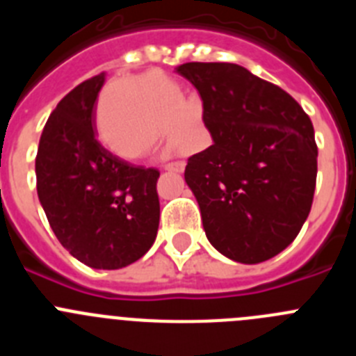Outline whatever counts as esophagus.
Returning a JSON list of instances; mask_svg holds the SVG:
<instances>
[{"instance_id": "34e87169", "label": "esophagus", "mask_w": 356, "mask_h": 356, "mask_svg": "<svg viewBox=\"0 0 356 356\" xmlns=\"http://www.w3.org/2000/svg\"><path fill=\"white\" fill-rule=\"evenodd\" d=\"M165 171H172V172H184L185 169V162H171V163H165L163 165Z\"/></svg>"}]
</instances>
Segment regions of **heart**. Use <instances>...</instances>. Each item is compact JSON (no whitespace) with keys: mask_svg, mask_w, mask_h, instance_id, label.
Returning a JSON list of instances; mask_svg holds the SVG:
<instances>
[{"mask_svg":"<svg viewBox=\"0 0 356 356\" xmlns=\"http://www.w3.org/2000/svg\"><path fill=\"white\" fill-rule=\"evenodd\" d=\"M197 118L181 102L180 87L159 72L114 81L99 103L97 128L105 146L127 160H137L160 143L163 127L175 151L201 139Z\"/></svg>","mask_w":356,"mask_h":356,"instance_id":"1","label":"heart"}]
</instances>
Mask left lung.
<instances>
[{
    "instance_id": "left-lung-1",
    "label": "left lung",
    "mask_w": 356,
    "mask_h": 356,
    "mask_svg": "<svg viewBox=\"0 0 356 356\" xmlns=\"http://www.w3.org/2000/svg\"><path fill=\"white\" fill-rule=\"evenodd\" d=\"M176 72L200 92L213 140L185 168L207 238L229 260L266 262L298 237L312 209V121L291 94L242 65L188 62Z\"/></svg>"
}]
</instances>
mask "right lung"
<instances>
[{"label": "right lung", "mask_w": 356, "mask_h": 356, "mask_svg": "<svg viewBox=\"0 0 356 356\" xmlns=\"http://www.w3.org/2000/svg\"><path fill=\"white\" fill-rule=\"evenodd\" d=\"M105 72L85 80L49 115L35 159L37 194L53 234L94 269H121L156 238L160 201L153 168L131 165L96 140Z\"/></svg>", "instance_id": "1"}]
</instances>
